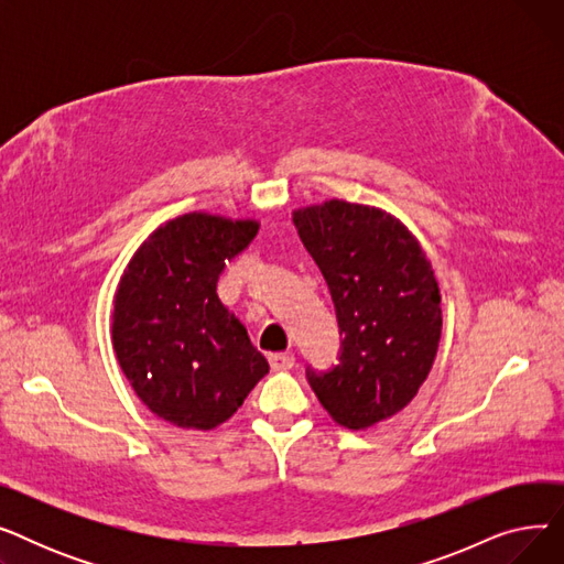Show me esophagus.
<instances>
[{
	"label": "esophagus",
	"instance_id": "34e87169",
	"mask_svg": "<svg viewBox=\"0 0 564 564\" xmlns=\"http://www.w3.org/2000/svg\"><path fill=\"white\" fill-rule=\"evenodd\" d=\"M270 366L272 370H290L294 366V354L292 351L270 354Z\"/></svg>",
	"mask_w": 564,
	"mask_h": 564
}]
</instances>
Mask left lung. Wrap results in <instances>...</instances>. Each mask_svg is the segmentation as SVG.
Listing matches in <instances>:
<instances>
[{
  "mask_svg": "<svg viewBox=\"0 0 564 564\" xmlns=\"http://www.w3.org/2000/svg\"><path fill=\"white\" fill-rule=\"evenodd\" d=\"M329 285L340 329L338 364L306 368L329 416L366 430L416 398L441 338V294L416 237L377 207L347 200L292 217Z\"/></svg>",
  "mask_w": 564,
  "mask_h": 564,
  "instance_id": "left-lung-1",
  "label": "left lung"
}]
</instances>
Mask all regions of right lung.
<instances>
[{"mask_svg":"<svg viewBox=\"0 0 564 564\" xmlns=\"http://www.w3.org/2000/svg\"><path fill=\"white\" fill-rule=\"evenodd\" d=\"M256 232V221L183 215L148 237L118 283L116 359L141 402L175 427L221 425L270 372L245 324L217 297L226 262Z\"/></svg>","mask_w":564,"mask_h":564,"instance_id":"right-lung-1","label":"right lung"}]
</instances>
